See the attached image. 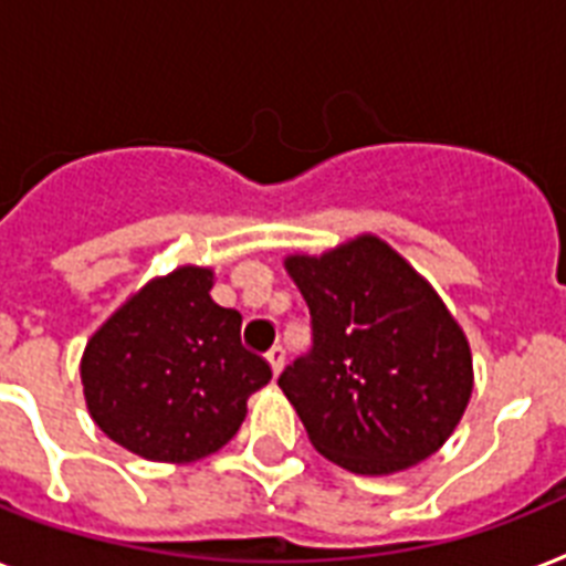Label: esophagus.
Masks as SVG:
<instances>
[{"instance_id": "obj_1", "label": "esophagus", "mask_w": 566, "mask_h": 566, "mask_svg": "<svg viewBox=\"0 0 566 566\" xmlns=\"http://www.w3.org/2000/svg\"><path fill=\"white\" fill-rule=\"evenodd\" d=\"M268 363H270V369H273V375H282L284 369V348L282 346H273L268 352Z\"/></svg>"}]
</instances>
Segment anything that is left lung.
Returning a JSON list of instances; mask_svg holds the SVG:
<instances>
[{
  "mask_svg": "<svg viewBox=\"0 0 566 566\" xmlns=\"http://www.w3.org/2000/svg\"><path fill=\"white\" fill-rule=\"evenodd\" d=\"M284 270L314 319V352L279 387L334 465L387 476L424 462L465 416L474 357L424 275L384 238L360 232Z\"/></svg>",
  "mask_w": 566,
  "mask_h": 566,
  "instance_id": "left-lung-1",
  "label": "left lung"
}]
</instances>
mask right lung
I'll use <instances>...</instances> for the list:
<instances>
[{
  "mask_svg": "<svg viewBox=\"0 0 566 566\" xmlns=\"http://www.w3.org/2000/svg\"><path fill=\"white\" fill-rule=\"evenodd\" d=\"M214 270L179 264L133 291L86 339L81 384L101 433L188 465L218 453L273 371L241 346V314L211 298Z\"/></svg>",
  "mask_w": 566,
  "mask_h": 566,
  "instance_id": "add662e5",
  "label": "right lung"
}]
</instances>
